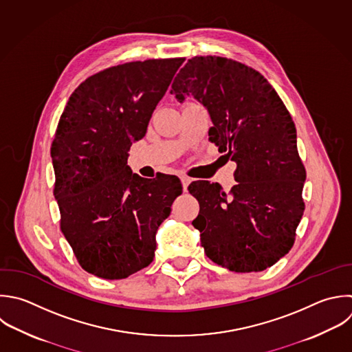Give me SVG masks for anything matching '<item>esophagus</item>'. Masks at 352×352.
<instances>
[{"label":"esophagus","instance_id":"obj_1","mask_svg":"<svg viewBox=\"0 0 352 352\" xmlns=\"http://www.w3.org/2000/svg\"><path fill=\"white\" fill-rule=\"evenodd\" d=\"M180 180H182V184H183V190H184V191H187L188 184L192 182V179H191V177H188V176H182V177H180Z\"/></svg>","mask_w":352,"mask_h":352}]
</instances>
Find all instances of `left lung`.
I'll use <instances>...</instances> for the list:
<instances>
[{
	"instance_id": "left-lung-1",
	"label": "left lung",
	"mask_w": 352,
	"mask_h": 352,
	"mask_svg": "<svg viewBox=\"0 0 352 352\" xmlns=\"http://www.w3.org/2000/svg\"><path fill=\"white\" fill-rule=\"evenodd\" d=\"M170 94L180 102L192 95L208 109L209 140L236 162L238 183L227 194L217 183L188 186L206 256L235 272L274 265L292 249L304 212L305 168L286 106L258 72L221 56L188 59Z\"/></svg>"
}]
</instances>
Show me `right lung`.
<instances>
[{"label": "right lung", "instance_id": "obj_1", "mask_svg": "<svg viewBox=\"0 0 352 352\" xmlns=\"http://www.w3.org/2000/svg\"><path fill=\"white\" fill-rule=\"evenodd\" d=\"M184 58L129 62L87 78L60 116L51 155L60 230L80 265L103 279L147 267L155 232L182 194L176 176L143 179L126 165Z\"/></svg>", "mask_w": 352, "mask_h": 352}]
</instances>
